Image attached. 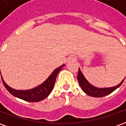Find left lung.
Segmentation results:
<instances>
[{
  "mask_svg": "<svg viewBox=\"0 0 126 126\" xmlns=\"http://www.w3.org/2000/svg\"><path fill=\"white\" fill-rule=\"evenodd\" d=\"M124 79L119 84L116 86L106 88H98L94 87L93 86H92L87 82V80L85 79V78L83 76L81 71L79 70V69H78V80L80 87L82 88L83 91L86 94L93 97H103L106 95H108L109 94L113 92L115 90H116L117 88H119L122 85L123 82L124 81Z\"/></svg>",
  "mask_w": 126,
  "mask_h": 126,
  "instance_id": "8db88e82",
  "label": "left lung"
}]
</instances>
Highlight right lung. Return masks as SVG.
<instances>
[{
  "instance_id": "1",
  "label": "right lung",
  "mask_w": 126,
  "mask_h": 126,
  "mask_svg": "<svg viewBox=\"0 0 126 126\" xmlns=\"http://www.w3.org/2000/svg\"><path fill=\"white\" fill-rule=\"evenodd\" d=\"M63 66L64 65L56 69L45 82H43L41 85L37 86L35 88L31 89V90H15L7 85V84L4 82L2 78L1 77L2 81L4 87L6 88V89L14 96H16L19 98L28 101V102H38V101H40V100H42L44 98H46L50 94V93H51L52 88L55 86L57 76L59 74V72L61 70V69L63 68Z\"/></svg>"
}]
</instances>
